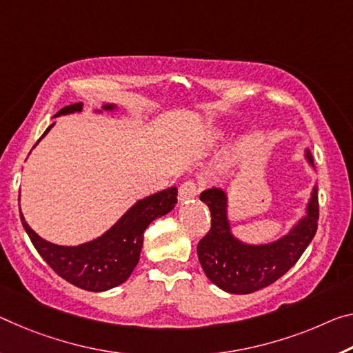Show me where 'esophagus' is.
Masks as SVG:
<instances>
[{"instance_id": "34e87169", "label": "esophagus", "mask_w": 353, "mask_h": 353, "mask_svg": "<svg viewBox=\"0 0 353 353\" xmlns=\"http://www.w3.org/2000/svg\"><path fill=\"white\" fill-rule=\"evenodd\" d=\"M198 192H199V188L194 182L188 181L185 183H182L181 188H179V201H181V203H185V201L196 198Z\"/></svg>"}]
</instances>
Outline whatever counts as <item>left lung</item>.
Instances as JSON below:
<instances>
[{
    "mask_svg": "<svg viewBox=\"0 0 353 353\" xmlns=\"http://www.w3.org/2000/svg\"><path fill=\"white\" fill-rule=\"evenodd\" d=\"M306 163L316 171L310 149ZM199 199L209 207L212 228L198 243V257L205 276L229 294H251L270 286L295 265L314 239L319 220L317 183L311 190L305 215L283 237L270 243H247L232 232L228 216V192L220 187L204 190Z\"/></svg>",
    "mask_w": 353,
    "mask_h": 353,
    "instance_id": "obj_1",
    "label": "left lung"
}]
</instances>
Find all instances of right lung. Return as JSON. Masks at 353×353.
Segmentation results:
<instances>
[{"label": "right lung", "instance_id": "obj_1", "mask_svg": "<svg viewBox=\"0 0 353 353\" xmlns=\"http://www.w3.org/2000/svg\"><path fill=\"white\" fill-rule=\"evenodd\" d=\"M81 110L83 103H74L64 106L53 117L81 113ZM117 110L119 108L114 103H105L102 108L96 110L94 113L102 114L103 111L113 113ZM53 125L54 122L48 125L41 139L52 130ZM176 204V187L149 194L146 198L138 199L102 236L89 240L86 243L74 245V247L56 245L42 239L28 225L21 209L20 218L37 253L61 278L77 288L89 290V292H103V290L113 289L127 281L139 261L146 228L155 218L170 214Z\"/></svg>", "mask_w": 353, "mask_h": 353}]
</instances>
